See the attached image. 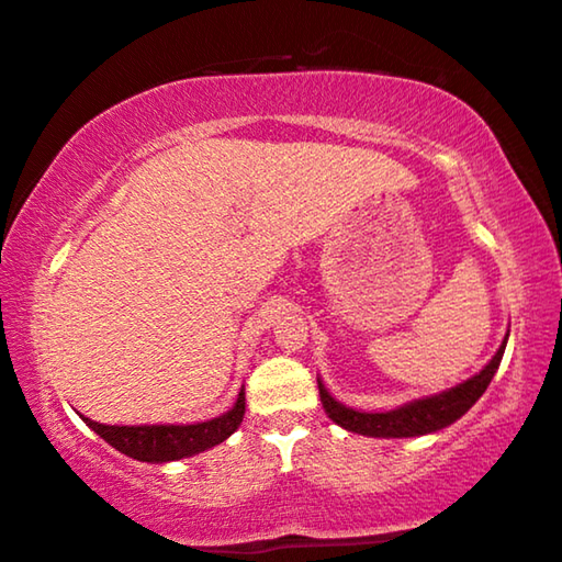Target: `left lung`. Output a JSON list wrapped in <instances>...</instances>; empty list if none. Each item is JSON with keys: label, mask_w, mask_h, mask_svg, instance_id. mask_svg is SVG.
<instances>
[{"label": "left lung", "mask_w": 562, "mask_h": 562, "mask_svg": "<svg viewBox=\"0 0 562 562\" xmlns=\"http://www.w3.org/2000/svg\"><path fill=\"white\" fill-rule=\"evenodd\" d=\"M507 338L509 330L492 361H488L479 374H473L461 384L450 386V390L428 394V397L409 400L405 405L394 409H384V413H363V409L346 407L344 402H338L334 394L326 390V384L318 379L323 409H326L330 420L341 425L344 430L359 432V436L367 438H417L428 436V432H438L442 428H448V425H453L456 420H461V417L476 405L481 394L486 392V386L492 384L496 369H499L502 363L504 349H507Z\"/></svg>", "instance_id": "1"}]
</instances>
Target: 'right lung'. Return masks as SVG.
Returning <instances> with one entry per match:
<instances>
[{
  "label": "right lung",
  "mask_w": 562,
  "mask_h": 562,
  "mask_svg": "<svg viewBox=\"0 0 562 562\" xmlns=\"http://www.w3.org/2000/svg\"><path fill=\"white\" fill-rule=\"evenodd\" d=\"M244 386L236 394L234 407L228 413L211 417L203 423L191 425H104L83 417L81 420L104 438L109 446L120 450V453L134 458V461L145 463H170L180 461V458H191L195 453H203L218 442H224L232 432L239 428L244 420Z\"/></svg>",
  "instance_id": "1"
}]
</instances>
